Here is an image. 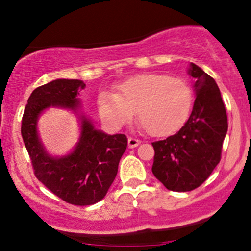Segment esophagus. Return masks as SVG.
Here are the masks:
<instances>
[{
    "mask_svg": "<svg viewBox=\"0 0 251 251\" xmlns=\"http://www.w3.org/2000/svg\"><path fill=\"white\" fill-rule=\"evenodd\" d=\"M139 144H140V140H139V139H135V138H132V137L128 138V147H129V149H134V147H137Z\"/></svg>",
    "mask_w": 251,
    "mask_h": 251,
    "instance_id": "1",
    "label": "esophagus"
}]
</instances>
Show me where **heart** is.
I'll return each instance as SVG.
<instances>
[{
    "label": "heart",
    "instance_id": "obj_1",
    "mask_svg": "<svg viewBox=\"0 0 251 251\" xmlns=\"http://www.w3.org/2000/svg\"><path fill=\"white\" fill-rule=\"evenodd\" d=\"M193 101V90L186 80L146 74L123 81L117 93H99L98 108L102 119L116 127L128 123L138 111L139 123L151 135L166 137L187 122Z\"/></svg>",
    "mask_w": 251,
    "mask_h": 251
}]
</instances>
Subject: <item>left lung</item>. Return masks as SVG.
<instances>
[{"label":"left lung","instance_id":"8db88e82","mask_svg":"<svg viewBox=\"0 0 251 251\" xmlns=\"http://www.w3.org/2000/svg\"><path fill=\"white\" fill-rule=\"evenodd\" d=\"M188 75L194 78L195 101L185 125L174 135L152 143L154 161L152 172L166 188L189 192L212 174L221 160L222 144L228 119L216 81L195 65Z\"/></svg>","mask_w":251,"mask_h":251}]
</instances>
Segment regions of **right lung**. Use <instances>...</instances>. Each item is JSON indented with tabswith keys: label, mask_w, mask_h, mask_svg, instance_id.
<instances>
[{
	"label": "right lung",
	"mask_w": 251,
	"mask_h": 251,
	"mask_svg": "<svg viewBox=\"0 0 251 251\" xmlns=\"http://www.w3.org/2000/svg\"><path fill=\"white\" fill-rule=\"evenodd\" d=\"M84 87L85 83L79 79H56L35 89L24 108L21 127L36 177L63 201L75 206H90L104 199L127 147L125 134H106L80 113L78 95ZM50 107L70 109L80 120L76 146L62 157L49 155L38 134L39 116Z\"/></svg>",
	"instance_id": "right-lung-1"
}]
</instances>
